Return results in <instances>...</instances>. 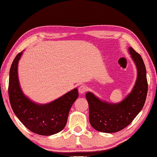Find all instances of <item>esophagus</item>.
Returning a JSON list of instances; mask_svg holds the SVG:
<instances>
[{"label":"esophagus","instance_id":"esophagus-1","mask_svg":"<svg viewBox=\"0 0 157 157\" xmlns=\"http://www.w3.org/2000/svg\"><path fill=\"white\" fill-rule=\"evenodd\" d=\"M87 87L85 86V85H81V86H80L79 87H78V92L80 93V94H84L85 91H87Z\"/></svg>","mask_w":157,"mask_h":157}]
</instances>
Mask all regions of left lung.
<instances>
[{
	"label": "left lung",
	"mask_w": 157,
	"mask_h": 157,
	"mask_svg": "<svg viewBox=\"0 0 157 157\" xmlns=\"http://www.w3.org/2000/svg\"><path fill=\"white\" fill-rule=\"evenodd\" d=\"M130 55L137 70V77L131 92L122 101L113 104L98 98L87 92L90 122L98 131L112 133L128 126L142 109L147 93L146 70L141 55L130 47Z\"/></svg>",
	"instance_id": "1"
}]
</instances>
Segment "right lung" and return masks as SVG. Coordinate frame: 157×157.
I'll use <instances>...</instances> for the list:
<instances>
[{
    "mask_svg": "<svg viewBox=\"0 0 157 157\" xmlns=\"http://www.w3.org/2000/svg\"><path fill=\"white\" fill-rule=\"evenodd\" d=\"M22 52L18 53L11 64L9 80V98L15 115L31 131L40 135H52L66 126L70 109L78 96L75 88L48 104L33 102L23 94L17 76V64Z\"/></svg>",
    "mask_w": 157,
    "mask_h": 157,
    "instance_id": "obj_1",
    "label": "right lung"
}]
</instances>
